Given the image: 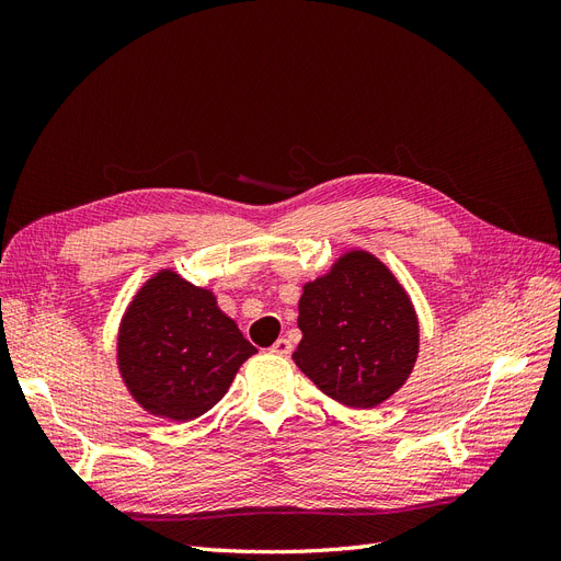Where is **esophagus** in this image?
I'll return each mask as SVG.
<instances>
[{"mask_svg": "<svg viewBox=\"0 0 561 561\" xmlns=\"http://www.w3.org/2000/svg\"><path fill=\"white\" fill-rule=\"evenodd\" d=\"M268 351H271V353H274V355H280V358H287V355H290V353H293V342H290V339H285V336H280V339H278V342H276L274 346H271Z\"/></svg>", "mask_w": 561, "mask_h": 561, "instance_id": "esophagus-1", "label": "esophagus"}]
</instances>
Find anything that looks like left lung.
Returning <instances> with one entry per match:
<instances>
[{
  "instance_id": "8db88e82",
  "label": "left lung",
  "mask_w": 561,
  "mask_h": 561,
  "mask_svg": "<svg viewBox=\"0 0 561 561\" xmlns=\"http://www.w3.org/2000/svg\"><path fill=\"white\" fill-rule=\"evenodd\" d=\"M293 360L325 396L355 410L388 400L412 375L419 320L410 295L375 254L351 250L304 285Z\"/></svg>"
}]
</instances>
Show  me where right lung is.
I'll return each mask as SVG.
<instances>
[{
	"label": "right lung",
	"mask_w": 561,
	"mask_h": 561,
	"mask_svg": "<svg viewBox=\"0 0 561 561\" xmlns=\"http://www.w3.org/2000/svg\"><path fill=\"white\" fill-rule=\"evenodd\" d=\"M252 353L257 348L219 311L215 295L173 268L140 287L116 339V365L133 400L180 423L213 410Z\"/></svg>",
	"instance_id": "add662e5"
}]
</instances>
